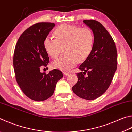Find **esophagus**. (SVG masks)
<instances>
[{
	"label": "esophagus",
	"mask_w": 132,
	"mask_h": 132,
	"mask_svg": "<svg viewBox=\"0 0 132 132\" xmlns=\"http://www.w3.org/2000/svg\"><path fill=\"white\" fill-rule=\"evenodd\" d=\"M63 74H64V76H66L69 75V73L68 72H63Z\"/></svg>",
	"instance_id": "esophagus-1"
}]
</instances>
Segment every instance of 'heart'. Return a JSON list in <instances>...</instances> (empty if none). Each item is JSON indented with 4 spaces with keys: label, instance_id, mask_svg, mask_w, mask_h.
I'll list each match as a JSON object with an SVG mask.
<instances>
[{
    "label": "heart",
    "instance_id": "1",
    "mask_svg": "<svg viewBox=\"0 0 132 132\" xmlns=\"http://www.w3.org/2000/svg\"><path fill=\"white\" fill-rule=\"evenodd\" d=\"M55 39L46 37L43 46L49 55L53 59L58 58L63 48L66 55L54 61L52 67L63 71L70 70L84 60L92 51L94 35L89 28L63 24L59 26L54 32Z\"/></svg>",
    "mask_w": 132,
    "mask_h": 132
}]
</instances>
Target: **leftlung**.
I'll use <instances>...</instances> for the list:
<instances>
[{
  "label": "left lung",
  "instance_id": "8db88e82",
  "mask_svg": "<svg viewBox=\"0 0 132 132\" xmlns=\"http://www.w3.org/2000/svg\"><path fill=\"white\" fill-rule=\"evenodd\" d=\"M94 35L92 51L78 67V81L72 89L82 99L94 100L107 90L117 68L116 44L109 32L97 21L84 20Z\"/></svg>",
  "mask_w": 132,
  "mask_h": 132
}]
</instances>
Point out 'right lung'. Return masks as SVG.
Masks as SVG:
<instances>
[{
  "mask_svg": "<svg viewBox=\"0 0 132 132\" xmlns=\"http://www.w3.org/2000/svg\"><path fill=\"white\" fill-rule=\"evenodd\" d=\"M54 26L51 22H39L30 26L20 36L14 50L13 65L16 82L26 96L35 101L51 97L56 83L63 77L58 69L48 74L40 72L50 61L43 42Z\"/></svg>",
  "mask_w": 132,
  "mask_h": 132,
  "instance_id": "1",
  "label": "right lung"
}]
</instances>
